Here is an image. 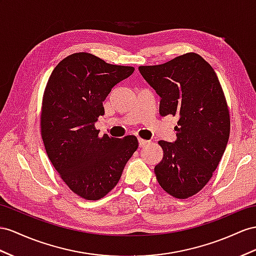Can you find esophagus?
Returning <instances> with one entry per match:
<instances>
[{"mask_svg": "<svg viewBox=\"0 0 256 256\" xmlns=\"http://www.w3.org/2000/svg\"><path fill=\"white\" fill-rule=\"evenodd\" d=\"M147 144H148V140H142V138H138V145H140V147H145Z\"/></svg>", "mask_w": 256, "mask_h": 256, "instance_id": "obj_1", "label": "esophagus"}]
</instances>
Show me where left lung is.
Returning a JSON list of instances; mask_svg holds the SVG:
<instances>
[{"mask_svg": "<svg viewBox=\"0 0 256 256\" xmlns=\"http://www.w3.org/2000/svg\"><path fill=\"white\" fill-rule=\"evenodd\" d=\"M138 69L161 98L160 116H178L176 140L159 142L156 180L174 198L187 199L208 184L226 149L230 116L224 92L211 64L196 53Z\"/></svg>", "mask_w": 256, "mask_h": 256, "instance_id": "1", "label": "left lung"}]
</instances>
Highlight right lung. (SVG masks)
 Segmentation results:
<instances>
[{
    "label": "right lung",
    "instance_id": "right-lung-1",
    "mask_svg": "<svg viewBox=\"0 0 256 256\" xmlns=\"http://www.w3.org/2000/svg\"><path fill=\"white\" fill-rule=\"evenodd\" d=\"M134 72L88 53H74L58 64L45 88L41 135L52 164L72 192L100 200L119 182L138 147L134 135H98L95 122L114 85Z\"/></svg>",
    "mask_w": 256,
    "mask_h": 256
}]
</instances>
